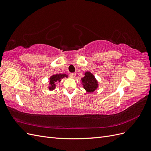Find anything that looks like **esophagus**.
I'll use <instances>...</instances> for the list:
<instances>
[{"instance_id":"34e87169","label":"esophagus","mask_w":151,"mask_h":151,"mask_svg":"<svg viewBox=\"0 0 151 151\" xmlns=\"http://www.w3.org/2000/svg\"><path fill=\"white\" fill-rule=\"evenodd\" d=\"M76 76V74H75V73H70V76L72 77V78H75Z\"/></svg>"}]
</instances>
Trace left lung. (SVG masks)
Wrapping results in <instances>:
<instances>
[{
  "label": "left lung",
  "instance_id": "left-lung-1",
  "mask_svg": "<svg viewBox=\"0 0 151 151\" xmlns=\"http://www.w3.org/2000/svg\"><path fill=\"white\" fill-rule=\"evenodd\" d=\"M81 81L83 88L87 93H93L98 88V81L91 72H86L84 77L81 79Z\"/></svg>",
  "mask_w": 151,
  "mask_h": 151
}]
</instances>
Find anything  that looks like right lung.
Here are the masks:
<instances>
[{
    "mask_svg": "<svg viewBox=\"0 0 151 151\" xmlns=\"http://www.w3.org/2000/svg\"><path fill=\"white\" fill-rule=\"evenodd\" d=\"M64 77H68V76L65 74H53L49 78V86L48 90L53 91L56 88V84L60 83L61 80Z\"/></svg>",
    "mask_w": 151,
    "mask_h": 151,
    "instance_id": "obj_1",
    "label": "right lung"
}]
</instances>
